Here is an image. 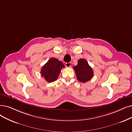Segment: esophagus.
<instances>
[{"mask_svg": "<svg viewBox=\"0 0 132 132\" xmlns=\"http://www.w3.org/2000/svg\"><path fill=\"white\" fill-rule=\"evenodd\" d=\"M65 66L68 68H69L71 66V63H67L65 64Z\"/></svg>", "mask_w": 132, "mask_h": 132, "instance_id": "34e87169", "label": "esophagus"}]
</instances>
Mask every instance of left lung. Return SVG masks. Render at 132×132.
I'll use <instances>...</instances> for the list:
<instances>
[{"label": "left lung", "instance_id": "8db88e82", "mask_svg": "<svg viewBox=\"0 0 132 132\" xmlns=\"http://www.w3.org/2000/svg\"><path fill=\"white\" fill-rule=\"evenodd\" d=\"M77 63V65L73 67L77 80L82 83L90 80L93 77L94 71L88 62L85 59H81Z\"/></svg>", "mask_w": 132, "mask_h": 132}]
</instances>
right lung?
Instances as JSON below:
<instances>
[{
    "label": "right lung",
    "mask_w": 132,
    "mask_h": 132,
    "mask_svg": "<svg viewBox=\"0 0 132 132\" xmlns=\"http://www.w3.org/2000/svg\"><path fill=\"white\" fill-rule=\"evenodd\" d=\"M64 65L55 58H51L43 66L40 70L42 76L48 82H54L58 78Z\"/></svg>",
    "instance_id": "right-lung-1"
}]
</instances>
